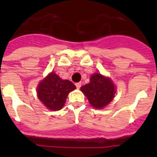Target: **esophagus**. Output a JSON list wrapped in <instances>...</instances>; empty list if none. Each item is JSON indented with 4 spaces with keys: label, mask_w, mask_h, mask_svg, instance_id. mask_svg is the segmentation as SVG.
<instances>
[{
    "label": "esophagus",
    "mask_w": 157,
    "mask_h": 157,
    "mask_svg": "<svg viewBox=\"0 0 157 157\" xmlns=\"http://www.w3.org/2000/svg\"><path fill=\"white\" fill-rule=\"evenodd\" d=\"M76 88H77V89L81 88V82H77V83H76Z\"/></svg>",
    "instance_id": "obj_1"
}]
</instances>
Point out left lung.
<instances>
[{"label":"left lung","instance_id":"1","mask_svg":"<svg viewBox=\"0 0 157 157\" xmlns=\"http://www.w3.org/2000/svg\"><path fill=\"white\" fill-rule=\"evenodd\" d=\"M89 102L95 108H103L114 98L115 86L112 81L101 74L95 73L90 77V82L81 88Z\"/></svg>","mask_w":157,"mask_h":157}]
</instances>
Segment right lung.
I'll return each mask as SVG.
<instances>
[{
    "mask_svg": "<svg viewBox=\"0 0 157 157\" xmlns=\"http://www.w3.org/2000/svg\"><path fill=\"white\" fill-rule=\"evenodd\" d=\"M76 89L68 80H62L54 72L43 80L38 86V98L45 107L53 111L61 109L69 92Z\"/></svg>",
    "mask_w": 157,
    "mask_h": 157,
    "instance_id": "add662e5",
    "label": "right lung"
}]
</instances>
